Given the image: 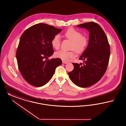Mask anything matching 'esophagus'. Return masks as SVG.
<instances>
[{
  "mask_svg": "<svg viewBox=\"0 0 126 126\" xmlns=\"http://www.w3.org/2000/svg\"><path fill=\"white\" fill-rule=\"evenodd\" d=\"M62 62H63V63H64V64H66V63H68V62H67L64 61H62Z\"/></svg>",
  "mask_w": 126,
  "mask_h": 126,
  "instance_id": "obj_1",
  "label": "esophagus"
}]
</instances>
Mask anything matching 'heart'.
<instances>
[{"label":"heart","mask_w":126,"mask_h":126,"mask_svg":"<svg viewBox=\"0 0 126 126\" xmlns=\"http://www.w3.org/2000/svg\"><path fill=\"white\" fill-rule=\"evenodd\" d=\"M63 36L66 39L72 41L70 49L71 51L61 50L56 52L55 55L64 61H68L75 56L74 51L77 53H80L84 51L88 44V39L85 35H83L79 31L73 27L68 28L63 33ZM61 43L60 35H55L51 40V45L55 49L60 48Z\"/></svg>","instance_id":"b5f03b06"}]
</instances>
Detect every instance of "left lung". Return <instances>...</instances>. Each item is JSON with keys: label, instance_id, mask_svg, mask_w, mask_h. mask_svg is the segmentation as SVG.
I'll return each mask as SVG.
<instances>
[{"label": "left lung", "instance_id": "8db88e82", "mask_svg": "<svg viewBox=\"0 0 126 126\" xmlns=\"http://www.w3.org/2000/svg\"><path fill=\"white\" fill-rule=\"evenodd\" d=\"M77 27L89 31V43L79 57V60H83V63H73L74 69L68 75L75 85L86 88L97 83L106 72L110 56V46L106 34L97 23L90 22Z\"/></svg>", "mask_w": 126, "mask_h": 126}]
</instances>
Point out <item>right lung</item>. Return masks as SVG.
Wrapping results in <instances>:
<instances>
[{
  "instance_id": "1",
  "label": "right lung",
  "mask_w": 126,
  "mask_h": 126,
  "mask_svg": "<svg viewBox=\"0 0 126 126\" xmlns=\"http://www.w3.org/2000/svg\"><path fill=\"white\" fill-rule=\"evenodd\" d=\"M61 29L40 23L30 27L22 34L16 52L20 73L27 82L35 87L44 86L52 78L60 58L47 60L53 53L51 40Z\"/></svg>"
}]
</instances>
